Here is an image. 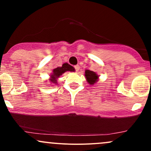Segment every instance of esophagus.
<instances>
[{
	"label": "esophagus",
	"instance_id": "1",
	"mask_svg": "<svg viewBox=\"0 0 151 151\" xmlns=\"http://www.w3.org/2000/svg\"><path fill=\"white\" fill-rule=\"evenodd\" d=\"M74 68H75L76 71H77V72H78V71L79 70V68H80V67H79V65H75V66H74Z\"/></svg>",
	"mask_w": 151,
	"mask_h": 151
}]
</instances>
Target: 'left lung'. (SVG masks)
Segmentation results:
<instances>
[{
	"label": "left lung",
	"instance_id": "left-lung-1",
	"mask_svg": "<svg viewBox=\"0 0 151 151\" xmlns=\"http://www.w3.org/2000/svg\"><path fill=\"white\" fill-rule=\"evenodd\" d=\"M84 76H85L86 81L90 85H93L94 84H96L99 80V76L96 72L88 70H85Z\"/></svg>",
	"mask_w": 151,
	"mask_h": 151
}]
</instances>
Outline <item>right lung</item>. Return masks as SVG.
<instances>
[{"instance_id":"right-lung-1","label":"right lung","mask_w":151,"mask_h":151,"mask_svg":"<svg viewBox=\"0 0 151 151\" xmlns=\"http://www.w3.org/2000/svg\"><path fill=\"white\" fill-rule=\"evenodd\" d=\"M75 70L72 66L69 65L68 63H64L61 67H58L54 69L50 75V81L52 84H58V79L60 76L62 75L66 72H74Z\"/></svg>"}]
</instances>
